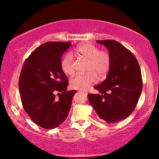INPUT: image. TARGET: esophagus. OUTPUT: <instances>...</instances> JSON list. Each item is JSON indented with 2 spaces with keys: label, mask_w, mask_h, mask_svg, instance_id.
<instances>
[{
  "label": "esophagus",
  "mask_w": 159,
  "mask_h": 159,
  "mask_svg": "<svg viewBox=\"0 0 159 159\" xmlns=\"http://www.w3.org/2000/svg\"><path fill=\"white\" fill-rule=\"evenodd\" d=\"M80 92H81V93H84V94H85V95H87V92H81V91H80Z\"/></svg>",
  "instance_id": "1"
}]
</instances>
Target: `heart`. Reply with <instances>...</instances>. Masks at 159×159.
<instances>
[{
	"label": "heart",
	"instance_id": "1",
	"mask_svg": "<svg viewBox=\"0 0 159 159\" xmlns=\"http://www.w3.org/2000/svg\"><path fill=\"white\" fill-rule=\"evenodd\" d=\"M75 51L78 55L88 61V73L74 76L71 80L70 85L73 89L85 91L97 81L98 76L100 79L107 76L111 66V55L107 50H100L97 46L89 42L78 46ZM60 66L67 75L74 74V58L72 53L68 52L63 57Z\"/></svg>",
	"mask_w": 159,
	"mask_h": 159
}]
</instances>
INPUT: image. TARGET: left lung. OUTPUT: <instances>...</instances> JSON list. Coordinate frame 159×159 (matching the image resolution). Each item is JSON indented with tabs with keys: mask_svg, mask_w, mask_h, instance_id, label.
I'll list each match as a JSON object with an SVG mask.
<instances>
[{
	"mask_svg": "<svg viewBox=\"0 0 159 159\" xmlns=\"http://www.w3.org/2000/svg\"><path fill=\"white\" fill-rule=\"evenodd\" d=\"M107 47L111 66L106 80L94 87L100 94L87 95L98 116L111 124L133 112L141 96L143 80L139 64L130 50L115 40H97Z\"/></svg>",
	"mask_w": 159,
	"mask_h": 159,
	"instance_id": "left-lung-1",
	"label": "left lung"
}]
</instances>
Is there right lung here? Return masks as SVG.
<instances>
[{"instance_id": "1", "label": "right lung", "mask_w": 159, "mask_h": 159, "mask_svg": "<svg viewBox=\"0 0 159 159\" xmlns=\"http://www.w3.org/2000/svg\"><path fill=\"white\" fill-rule=\"evenodd\" d=\"M70 46V42L43 43L26 59L20 74L24 109L33 122L46 129L58 127L66 120L76 92L67 91L68 80L60 66L62 54Z\"/></svg>"}]
</instances>
